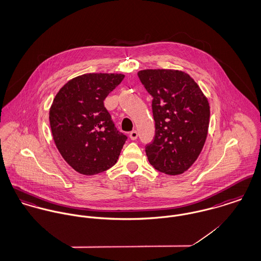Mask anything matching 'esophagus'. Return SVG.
I'll use <instances>...</instances> for the list:
<instances>
[{
	"instance_id": "1",
	"label": "esophagus",
	"mask_w": 261,
	"mask_h": 261,
	"mask_svg": "<svg viewBox=\"0 0 261 261\" xmlns=\"http://www.w3.org/2000/svg\"><path fill=\"white\" fill-rule=\"evenodd\" d=\"M130 139L131 140H136L137 139V137H138V132L137 131H135V130H133V131H131L130 132Z\"/></svg>"
}]
</instances>
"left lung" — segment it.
I'll return each instance as SVG.
<instances>
[{
	"label": "left lung",
	"instance_id": "1",
	"mask_svg": "<svg viewBox=\"0 0 261 261\" xmlns=\"http://www.w3.org/2000/svg\"><path fill=\"white\" fill-rule=\"evenodd\" d=\"M138 77L153 97L155 136L145 146L148 160L160 172L182 174L202 151L210 118L208 100L197 83L179 70L147 69Z\"/></svg>",
	"mask_w": 261,
	"mask_h": 261
}]
</instances>
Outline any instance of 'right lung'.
<instances>
[{"mask_svg": "<svg viewBox=\"0 0 261 261\" xmlns=\"http://www.w3.org/2000/svg\"><path fill=\"white\" fill-rule=\"evenodd\" d=\"M122 74L89 73L59 90L49 112L53 139L77 172L95 175L111 168L127 136L117 130L104 100L124 79Z\"/></svg>", "mask_w": 261, "mask_h": 261, "instance_id": "add662e5", "label": "right lung"}]
</instances>
